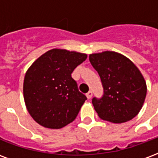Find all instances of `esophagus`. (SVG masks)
Here are the masks:
<instances>
[{
  "instance_id": "1",
  "label": "esophagus",
  "mask_w": 158,
  "mask_h": 158,
  "mask_svg": "<svg viewBox=\"0 0 158 158\" xmlns=\"http://www.w3.org/2000/svg\"><path fill=\"white\" fill-rule=\"evenodd\" d=\"M86 96H87V98H88V99H90V98L92 97V91H91V90H89V92L86 94Z\"/></svg>"
}]
</instances>
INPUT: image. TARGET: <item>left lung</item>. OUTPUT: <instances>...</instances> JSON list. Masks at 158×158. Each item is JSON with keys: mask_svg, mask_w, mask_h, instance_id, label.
<instances>
[{"mask_svg": "<svg viewBox=\"0 0 158 158\" xmlns=\"http://www.w3.org/2000/svg\"><path fill=\"white\" fill-rule=\"evenodd\" d=\"M99 74L103 96L94 97L92 104L98 116L114 123L129 121L139 113L146 96V84L138 68L129 58L115 52L89 56Z\"/></svg>", "mask_w": 158, "mask_h": 158, "instance_id": "left-lung-1", "label": "left lung"}]
</instances>
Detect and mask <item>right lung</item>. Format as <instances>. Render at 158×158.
<instances>
[{"label":"right lung","mask_w":158,"mask_h":158,"mask_svg":"<svg viewBox=\"0 0 158 158\" xmlns=\"http://www.w3.org/2000/svg\"><path fill=\"white\" fill-rule=\"evenodd\" d=\"M86 58L84 53L52 49L29 67L23 98L35 122L48 129H61L76 118L87 98L71 74Z\"/></svg>","instance_id":"obj_1"}]
</instances>
